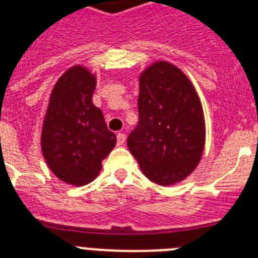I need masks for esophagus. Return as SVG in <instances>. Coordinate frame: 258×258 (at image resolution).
Listing matches in <instances>:
<instances>
[{
  "label": "esophagus",
  "instance_id": "34e87169",
  "mask_svg": "<svg viewBox=\"0 0 258 258\" xmlns=\"http://www.w3.org/2000/svg\"><path fill=\"white\" fill-rule=\"evenodd\" d=\"M116 137H117V145L118 146L124 145L125 140H126V136H125L124 132H120V133H117V136Z\"/></svg>",
  "mask_w": 258,
  "mask_h": 258
}]
</instances>
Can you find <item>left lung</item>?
I'll use <instances>...</instances> for the list:
<instances>
[{"mask_svg":"<svg viewBox=\"0 0 258 258\" xmlns=\"http://www.w3.org/2000/svg\"><path fill=\"white\" fill-rule=\"evenodd\" d=\"M138 112L127 149L143 174L161 186L187 178L206 147L204 111L190 79L169 61H154L140 74Z\"/></svg>","mask_w":258,"mask_h":258,"instance_id":"8db88e82","label":"left lung"}]
</instances>
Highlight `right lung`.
Listing matches in <instances>:
<instances>
[{"instance_id":"1","label":"right lung","mask_w":258,"mask_h":258,"mask_svg":"<svg viewBox=\"0 0 258 258\" xmlns=\"http://www.w3.org/2000/svg\"><path fill=\"white\" fill-rule=\"evenodd\" d=\"M97 76L85 66L68 68L52 88L41 131L49 169L74 186L92 182L116 145L101 108L93 103Z\"/></svg>"}]
</instances>
